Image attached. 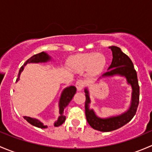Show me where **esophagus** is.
I'll return each mask as SVG.
<instances>
[{
  "instance_id": "1",
  "label": "esophagus",
  "mask_w": 152,
  "mask_h": 152,
  "mask_svg": "<svg viewBox=\"0 0 152 152\" xmlns=\"http://www.w3.org/2000/svg\"><path fill=\"white\" fill-rule=\"evenodd\" d=\"M84 85H85V83H84L83 80H79L77 81L75 86L78 91H80L83 90V88L84 87Z\"/></svg>"
}]
</instances>
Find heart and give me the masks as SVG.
Masks as SVG:
<instances>
[{
    "label": "heart",
    "mask_w": 152,
    "mask_h": 152,
    "mask_svg": "<svg viewBox=\"0 0 152 152\" xmlns=\"http://www.w3.org/2000/svg\"><path fill=\"white\" fill-rule=\"evenodd\" d=\"M107 59L102 53H88L73 56L69 61V66L77 71L89 70L91 75H97L105 67Z\"/></svg>",
    "instance_id": "1"
}]
</instances>
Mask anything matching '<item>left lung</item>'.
<instances>
[{"label":"left lung","instance_id":"left-lung-1","mask_svg":"<svg viewBox=\"0 0 152 152\" xmlns=\"http://www.w3.org/2000/svg\"><path fill=\"white\" fill-rule=\"evenodd\" d=\"M109 48L112 50L113 53L112 63L109 66L108 71L104 73L102 77H105L115 75L125 77L128 84H130L132 86V99L130 107L127 111L116 116L102 118L95 114L93 109L89 108V104L91 103L89 92L87 88H85V109L87 121L93 129L101 132H110L115 130L130 121L137 111L140 95V88L137 80V72L134 69L133 64L131 59L118 47L111 46L109 47Z\"/></svg>","mask_w":152,"mask_h":152}]
</instances>
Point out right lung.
Masks as SVG:
<instances>
[{"label": "right lung", "mask_w": 152, "mask_h": 152, "mask_svg": "<svg viewBox=\"0 0 152 152\" xmlns=\"http://www.w3.org/2000/svg\"><path fill=\"white\" fill-rule=\"evenodd\" d=\"M51 59V57H50L49 55L47 54L46 53L42 52L38 54H36L34 56H33L32 57L30 58L29 59H28L26 61V63L24 64V65L22 66L21 68H20V71H19L18 74V77L17 78L16 82H18L20 79V74H21L22 72L24 69V66L27 64L29 63H42V62H47L48 61H50ZM76 88L75 86H69L66 88L64 90L62 91L61 95L60 100H59V113H60V116L58 117L57 121L54 123L55 126H58L60 125H61L66 120V116L64 115V108L69 104V103L70 102L72 99L73 96L76 93ZM23 118L28 121V122L32 124L33 126H35L37 127L42 128V129H45L47 128L48 126H45L43 124V123H42L41 121H39L38 119H36V118H31V117L28 116H24Z\"/></svg>", "instance_id": "add662e5"}]
</instances>
